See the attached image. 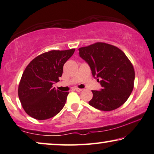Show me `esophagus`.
Masks as SVG:
<instances>
[{
    "label": "esophagus",
    "instance_id": "1",
    "mask_svg": "<svg viewBox=\"0 0 154 154\" xmlns=\"http://www.w3.org/2000/svg\"><path fill=\"white\" fill-rule=\"evenodd\" d=\"M75 91H77V92H80V91H82L83 89H78V88H75Z\"/></svg>",
    "mask_w": 154,
    "mask_h": 154
}]
</instances>
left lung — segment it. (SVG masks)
I'll return each mask as SVG.
<instances>
[{"label":"left lung","instance_id":"obj_1","mask_svg":"<svg viewBox=\"0 0 154 154\" xmlns=\"http://www.w3.org/2000/svg\"><path fill=\"white\" fill-rule=\"evenodd\" d=\"M78 50L79 57L89 65L94 79L102 87L99 91H92L89 105L103 111L120 107L132 93L135 77L126 55L117 47L101 42Z\"/></svg>","mask_w":154,"mask_h":154}]
</instances>
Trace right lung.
I'll return each mask as SVG.
<instances>
[{
    "label": "right lung",
    "mask_w": 154,
    "mask_h": 154,
    "mask_svg": "<svg viewBox=\"0 0 154 154\" xmlns=\"http://www.w3.org/2000/svg\"><path fill=\"white\" fill-rule=\"evenodd\" d=\"M75 49L51 51L31 61L22 74L18 96L29 116L43 120L53 118L64 107L69 92L53 87L63 75V65Z\"/></svg>",
    "instance_id": "right-lung-1"
}]
</instances>
